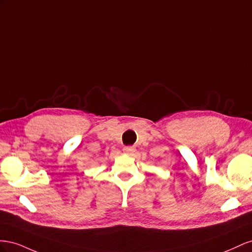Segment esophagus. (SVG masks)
Wrapping results in <instances>:
<instances>
[{"label": "esophagus", "mask_w": 252, "mask_h": 252, "mask_svg": "<svg viewBox=\"0 0 252 252\" xmlns=\"http://www.w3.org/2000/svg\"><path fill=\"white\" fill-rule=\"evenodd\" d=\"M135 151H136L135 147H132V146H126L124 148V152L127 155H133L135 153Z\"/></svg>", "instance_id": "esophagus-1"}]
</instances>
